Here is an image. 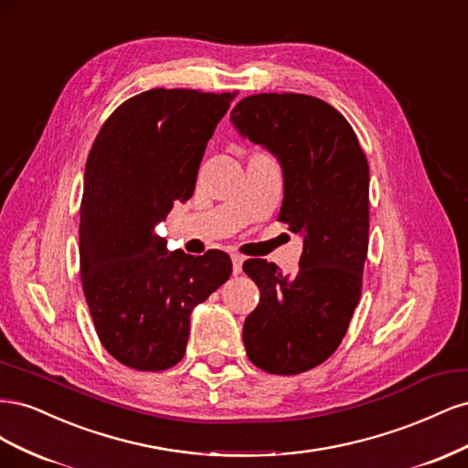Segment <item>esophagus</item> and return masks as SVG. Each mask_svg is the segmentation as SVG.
Returning <instances> with one entry per match:
<instances>
[{"label": "esophagus", "mask_w": 468, "mask_h": 468, "mask_svg": "<svg viewBox=\"0 0 468 468\" xmlns=\"http://www.w3.org/2000/svg\"><path fill=\"white\" fill-rule=\"evenodd\" d=\"M242 265H244V258L238 256V253H232V271H234V275L242 273Z\"/></svg>", "instance_id": "esophagus-1"}]
</instances>
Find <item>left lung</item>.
<instances>
[{"instance_id":"8db88e82","label":"left lung","mask_w":468,"mask_h":468,"mask_svg":"<svg viewBox=\"0 0 468 468\" xmlns=\"http://www.w3.org/2000/svg\"><path fill=\"white\" fill-rule=\"evenodd\" d=\"M230 122L275 155L279 220L303 238L296 275L265 260L244 263L261 294L244 322L246 353L267 373L299 375L332 356L357 308L369 246V164L351 124L318 97L250 95Z\"/></svg>"}]
</instances>
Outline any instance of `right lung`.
<instances>
[{
    "label": "right lung",
    "mask_w": 468,
    "mask_h": 468,
    "mask_svg": "<svg viewBox=\"0 0 468 468\" xmlns=\"http://www.w3.org/2000/svg\"><path fill=\"white\" fill-rule=\"evenodd\" d=\"M236 93L150 90L105 121L88 155L80 267L95 332L119 363L181 361L191 313L232 273L229 253L169 251L158 224L195 191L197 172Z\"/></svg>",
    "instance_id": "right-lung-1"
}]
</instances>
